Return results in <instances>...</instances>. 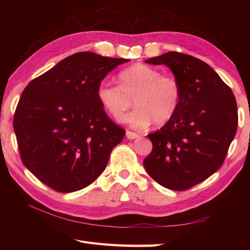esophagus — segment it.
I'll return each mask as SVG.
<instances>
[{
	"label": "esophagus",
	"instance_id": "obj_1",
	"mask_svg": "<svg viewBox=\"0 0 250 250\" xmlns=\"http://www.w3.org/2000/svg\"><path fill=\"white\" fill-rule=\"evenodd\" d=\"M125 136H126V139H129V140H135V139H137V137H140L139 134L135 133V132H131V131H126Z\"/></svg>",
	"mask_w": 250,
	"mask_h": 250
}]
</instances>
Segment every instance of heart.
<instances>
[{"label": "heart", "instance_id": "obj_1", "mask_svg": "<svg viewBox=\"0 0 250 250\" xmlns=\"http://www.w3.org/2000/svg\"><path fill=\"white\" fill-rule=\"evenodd\" d=\"M119 82L102 81L97 89L100 103L116 121H124L132 101L136 108L125 120L134 129L147 128L152 122L167 124L179 107L182 88L177 79L155 67L137 63L119 74Z\"/></svg>", "mask_w": 250, "mask_h": 250}]
</instances>
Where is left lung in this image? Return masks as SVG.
Instances as JSON below:
<instances>
[{
	"mask_svg": "<svg viewBox=\"0 0 250 250\" xmlns=\"http://www.w3.org/2000/svg\"><path fill=\"white\" fill-rule=\"evenodd\" d=\"M146 63L167 65L182 88L176 113L160 130L148 134L150 155L144 159L149 176L163 187L186 190L218 169L237 129L235 97L207 63L169 51Z\"/></svg>",
	"mask_w": 250,
	"mask_h": 250,
	"instance_id": "8db88e82",
	"label": "left lung"
}]
</instances>
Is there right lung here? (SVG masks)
<instances>
[{"label": "right lung", "mask_w": 250, "mask_h": 250, "mask_svg": "<svg viewBox=\"0 0 250 250\" xmlns=\"http://www.w3.org/2000/svg\"><path fill=\"white\" fill-rule=\"evenodd\" d=\"M128 61L77 52L25 87L14 130L21 160L42 183L74 192L103 173L125 131L106 115L97 89L110 71Z\"/></svg>", "instance_id": "add662e5"}]
</instances>
